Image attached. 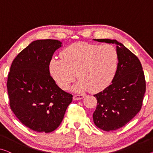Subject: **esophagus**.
Wrapping results in <instances>:
<instances>
[{
	"instance_id": "obj_1",
	"label": "esophagus",
	"mask_w": 153,
	"mask_h": 153,
	"mask_svg": "<svg viewBox=\"0 0 153 153\" xmlns=\"http://www.w3.org/2000/svg\"><path fill=\"white\" fill-rule=\"evenodd\" d=\"M85 95L84 94H77V95H74V97H73V99L74 100H81L83 99L84 98Z\"/></svg>"
}]
</instances>
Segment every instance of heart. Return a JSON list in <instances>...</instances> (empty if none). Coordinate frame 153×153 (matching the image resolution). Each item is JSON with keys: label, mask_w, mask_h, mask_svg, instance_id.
Segmentation results:
<instances>
[{"label": "heart", "mask_w": 153, "mask_h": 153, "mask_svg": "<svg viewBox=\"0 0 153 153\" xmlns=\"http://www.w3.org/2000/svg\"><path fill=\"white\" fill-rule=\"evenodd\" d=\"M62 58H53L50 73L61 88L66 90L76 76L80 79L74 91H98L106 88L116 74L118 55L111 44L95 45L78 42L65 48Z\"/></svg>", "instance_id": "heart-1"}]
</instances>
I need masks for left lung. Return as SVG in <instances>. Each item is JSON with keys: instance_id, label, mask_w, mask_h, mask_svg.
I'll return each mask as SVG.
<instances>
[{"instance_id": "left-lung-1", "label": "left lung", "mask_w": 153, "mask_h": 153, "mask_svg": "<svg viewBox=\"0 0 153 153\" xmlns=\"http://www.w3.org/2000/svg\"><path fill=\"white\" fill-rule=\"evenodd\" d=\"M94 40L116 45L118 63L116 74L109 86L94 95L97 107L93 120L103 131L117 130L131 120L142 108L146 91L144 73L139 59L122 43L116 39Z\"/></svg>"}]
</instances>
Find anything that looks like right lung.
<instances>
[{"instance_id": "add662e5", "label": "right lung", "mask_w": 153, "mask_h": 153, "mask_svg": "<svg viewBox=\"0 0 153 153\" xmlns=\"http://www.w3.org/2000/svg\"><path fill=\"white\" fill-rule=\"evenodd\" d=\"M56 39L31 42L14 59L7 88L11 109L24 125L51 133L60 125L72 95L59 88L51 76L49 63L62 47Z\"/></svg>"}]
</instances>
